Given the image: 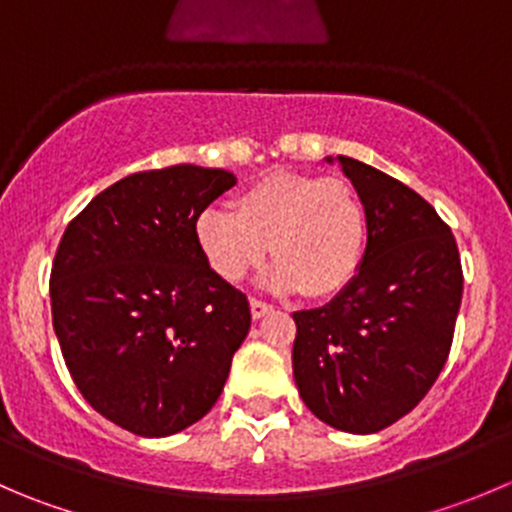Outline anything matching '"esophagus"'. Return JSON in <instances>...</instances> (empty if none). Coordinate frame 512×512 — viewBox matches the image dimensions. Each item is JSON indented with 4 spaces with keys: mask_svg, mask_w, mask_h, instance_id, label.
<instances>
[{
    "mask_svg": "<svg viewBox=\"0 0 512 512\" xmlns=\"http://www.w3.org/2000/svg\"><path fill=\"white\" fill-rule=\"evenodd\" d=\"M250 310H252V317H255V320H260V317H265L267 312H272V305H270V302L257 300V297H252V300H250Z\"/></svg>",
    "mask_w": 512,
    "mask_h": 512,
    "instance_id": "1",
    "label": "esophagus"
}]
</instances>
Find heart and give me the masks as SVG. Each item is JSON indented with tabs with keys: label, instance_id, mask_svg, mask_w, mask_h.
I'll return each instance as SVG.
<instances>
[{
	"label": "heart",
	"instance_id": "obj_1",
	"mask_svg": "<svg viewBox=\"0 0 512 512\" xmlns=\"http://www.w3.org/2000/svg\"><path fill=\"white\" fill-rule=\"evenodd\" d=\"M230 210L197 217L195 240L220 280L240 282L265 262L267 285L332 297L360 272L370 240L367 210L342 177L270 170L242 187Z\"/></svg>",
	"mask_w": 512,
	"mask_h": 512
}]
</instances>
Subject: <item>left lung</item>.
<instances>
[{
    "instance_id": "8db88e82",
    "label": "left lung",
    "mask_w": 512,
    "mask_h": 512,
    "mask_svg": "<svg viewBox=\"0 0 512 512\" xmlns=\"http://www.w3.org/2000/svg\"><path fill=\"white\" fill-rule=\"evenodd\" d=\"M370 225L355 280L292 315V372L307 408L345 433H377L428 395L450 355L463 300L458 242L428 200L370 165L337 157Z\"/></svg>"
}]
</instances>
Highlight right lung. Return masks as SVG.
<instances>
[{
	"instance_id": "1",
	"label": "right lung",
	"mask_w": 512,
	"mask_h": 512,
	"mask_svg": "<svg viewBox=\"0 0 512 512\" xmlns=\"http://www.w3.org/2000/svg\"><path fill=\"white\" fill-rule=\"evenodd\" d=\"M235 175L135 172L67 225L49 275L52 325L82 398L119 428L165 438L210 413L250 332L245 292L220 280L197 217Z\"/></svg>"
}]
</instances>
